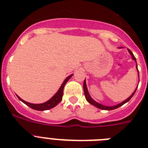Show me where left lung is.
<instances>
[{
    "mask_svg": "<svg viewBox=\"0 0 148 148\" xmlns=\"http://www.w3.org/2000/svg\"><path fill=\"white\" fill-rule=\"evenodd\" d=\"M128 52H129V53H130V54L131 55L132 58H133V60H134V61H135L136 62V59L135 56H133V53H132L131 51H130L129 49H128ZM136 69H137V70H138V67H137V64H136ZM138 77H139V73H138ZM83 87H84V95H85V98H86V99H87V101H88V102L90 103V104H92V105H94V106H95V107H96V108H99V109H101V110H112L116 109V108H119V107L122 106L124 104H125V103H127V101H129L130 100V99H131V98L133 96V95H134V93H135V92H136V89H137V88L136 89L135 91L133 92V93L131 95H130V97L128 98V99H127L125 101H122V102H121V103H120V104H117V105L111 106V107H108V106H104V105H103V104H99V103L96 102L95 101H94L93 99H92V98L90 97V94H89V92H88V90H87V85H86L85 80H84V82Z\"/></svg>",
    "mask_w": 148,
    "mask_h": 148,
    "instance_id": "8db88e82",
    "label": "left lung"
}]
</instances>
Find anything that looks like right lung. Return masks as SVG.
I'll return each mask as SVG.
<instances>
[{
  "label": "right lung",
  "mask_w": 148,
  "mask_h": 148,
  "mask_svg": "<svg viewBox=\"0 0 148 148\" xmlns=\"http://www.w3.org/2000/svg\"><path fill=\"white\" fill-rule=\"evenodd\" d=\"M73 76V74L67 77L64 80V82H63V84H61V87L59 88V90H58V92H56L54 95H53V97L51 98L49 101H46V102L42 103V104H31V103H29L25 101H23V99H21L19 96H18V98L22 102H23L25 104H27V106H29V108H31L33 110H49L51 108H53L54 107H56L58 103L60 102L62 99V96H63V90H64V87L65 84H66V82L69 81L71 77Z\"/></svg>",
  "instance_id": "1"
}]
</instances>
